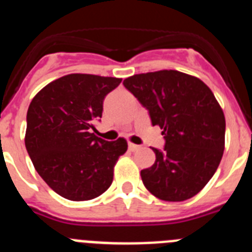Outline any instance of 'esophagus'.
I'll list each match as a JSON object with an SVG mask.
<instances>
[{"mask_svg":"<svg viewBox=\"0 0 252 252\" xmlns=\"http://www.w3.org/2000/svg\"><path fill=\"white\" fill-rule=\"evenodd\" d=\"M140 149V147L139 145H136V144H132V143H128V150L130 152H136V150Z\"/></svg>","mask_w":252,"mask_h":252,"instance_id":"1","label":"esophagus"}]
</instances>
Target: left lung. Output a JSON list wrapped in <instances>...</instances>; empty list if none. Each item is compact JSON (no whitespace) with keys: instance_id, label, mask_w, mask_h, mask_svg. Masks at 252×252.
<instances>
[{"instance_id":"obj_1","label":"left lung","mask_w":252,"mask_h":252,"mask_svg":"<svg viewBox=\"0 0 252 252\" xmlns=\"http://www.w3.org/2000/svg\"><path fill=\"white\" fill-rule=\"evenodd\" d=\"M162 128L164 150L140 172L144 186L164 201H184L203 190L224 150L225 118L209 87L176 70L137 74L124 80Z\"/></svg>"}]
</instances>
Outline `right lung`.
Wrapping results in <instances>:
<instances>
[{
	"instance_id": "add662e5",
	"label": "right lung",
	"mask_w": 252,
	"mask_h": 252,
	"mask_svg": "<svg viewBox=\"0 0 252 252\" xmlns=\"http://www.w3.org/2000/svg\"><path fill=\"white\" fill-rule=\"evenodd\" d=\"M121 81L70 74L46 85L30 103L28 154L44 182L64 199L92 200L113 181V169L127 150V141L124 137L105 141L92 130L102 117L105 95Z\"/></svg>"
}]
</instances>
